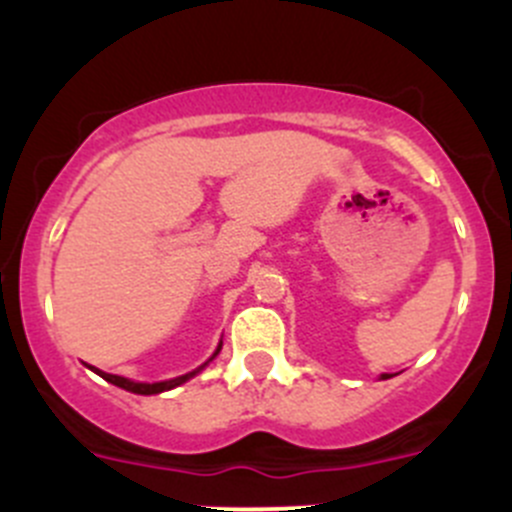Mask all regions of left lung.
Here are the masks:
<instances>
[{
	"label": "left lung",
	"mask_w": 512,
	"mask_h": 512,
	"mask_svg": "<svg viewBox=\"0 0 512 512\" xmlns=\"http://www.w3.org/2000/svg\"><path fill=\"white\" fill-rule=\"evenodd\" d=\"M384 379H389V376H384Z\"/></svg>",
	"instance_id": "obj_1"
}]
</instances>
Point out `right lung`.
Masks as SVG:
<instances>
[{"instance_id":"obj_1","label":"right lung","mask_w":512,"mask_h":512,"mask_svg":"<svg viewBox=\"0 0 512 512\" xmlns=\"http://www.w3.org/2000/svg\"><path fill=\"white\" fill-rule=\"evenodd\" d=\"M220 347H223V344H220ZM220 347H218V352H220ZM218 352H215L213 356H218ZM203 366H205V364H203ZM203 366H198V369H195V371H190V374H185V376H178V379H170V381H158V384H138V381H128V379H123V376H116V374H106V371H98V369H94V366H91V369H94L96 374L101 376V379L111 381L113 386H121V389H126V391H133V394L151 396V394H160V391H168V389H175V386L185 384V381H188V379H193V376L198 374V371L203 369Z\"/></svg>"}]
</instances>
